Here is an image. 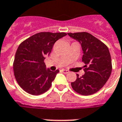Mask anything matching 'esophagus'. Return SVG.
I'll list each match as a JSON object with an SVG mask.
<instances>
[{
  "instance_id": "esophagus-1",
  "label": "esophagus",
  "mask_w": 122,
  "mask_h": 122,
  "mask_svg": "<svg viewBox=\"0 0 122 122\" xmlns=\"http://www.w3.org/2000/svg\"><path fill=\"white\" fill-rule=\"evenodd\" d=\"M62 72H63V73H64V74H68L69 73V71L68 70H62Z\"/></svg>"
}]
</instances>
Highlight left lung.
Wrapping results in <instances>:
<instances>
[{"label":"left lung","mask_w":122,"mask_h":122,"mask_svg":"<svg viewBox=\"0 0 122 122\" xmlns=\"http://www.w3.org/2000/svg\"><path fill=\"white\" fill-rule=\"evenodd\" d=\"M68 36L81 44L85 64L84 75L72 82L73 90L83 96L95 94L101 89L110 76L112 66L107 46L90 33H68Z\"/></svg>","instance_id":"1"}]
</instances>
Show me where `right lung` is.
Listing matches in <instances>:
<instances>
[{
	"instance_id": "right-lung-1",
	"label": "right lung",
	"mask_w": 122,
	"mask_h": 122,
	"mask_svg": "<svg viewBox=\"0 0 122 122\" xmlns=\"http://www.w3.org/2000/svg\"><path fill=\"white\" fill-rule=\"evenodd\" d=\"M66 34L65 32H39L19 45L13 70L18 84L24 91L36 96L49 90L59 70L53 72L46 69L44 60L50 55L54 43Z\"/></svg>"
}]
</instances>
